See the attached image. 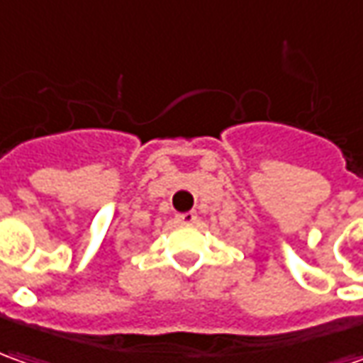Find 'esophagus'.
Instances as JSON below:
<instances>
[{
  "label": "esophagus",
  "mask_w": 363,
  "mask_h": 363,
  "mask_svg": "<svg viewBox=\"0 0 363 363\" xmlns=\"http://www.w3.org/2000/svg\"><path fill=\"white\" fill-rule=\"evenodd\" d=\"M196 220V213H182V214H177V223L181 224H192Z\"/></svg>",
  "instance_id": "1"
}]
</instances>
